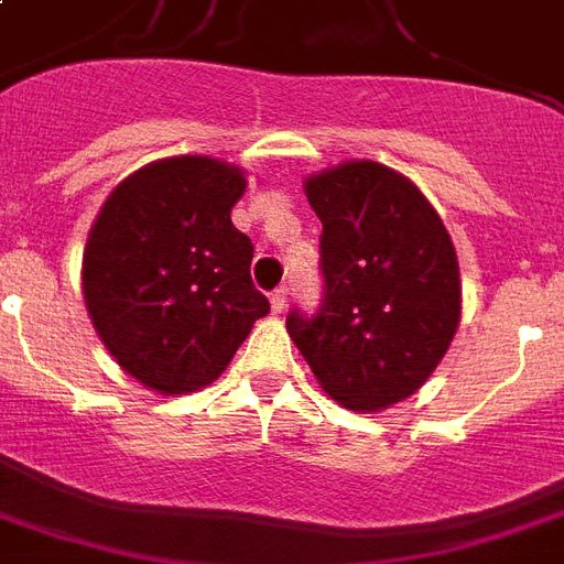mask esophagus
Masks as SVG:
<instances>
[{"instance_id": "esophagus-1", "label": "esophagus", "mask_w": 564, "mask_h": 564, "mask_svg": "<svg viewBox=\"0 0 564 564\" xmlns=\"http://www.w3.org/2000/svg\"><path fill=\"white\" fill-rule=\"evenodd\" d=\"M286 295H290V290H286V286H278V290L272 292V310H274V313H283V307H286Z\"/></svg>"}]
</instances>
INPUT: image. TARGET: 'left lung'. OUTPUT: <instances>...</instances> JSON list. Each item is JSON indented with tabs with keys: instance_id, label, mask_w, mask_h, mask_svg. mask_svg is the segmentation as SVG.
I'll list each match as a JSON object with an SVG mask.
<instances>
[{
	"instance_id": "1",
	"label": "left lung",
	"mask_w": 564,
	"mask_h": 564,
	"mask_svg": "<svg viewBox=\"0 0 564 564\" xmlns=\"http://www.w3.org/2000/svg\"><path fill=\"white\" fill-rule=\"evenodd\" d=\"M322 219L316 313L286 330L318 383L348 410H383L419 389L454 339L459 263L419 187L389 166L351 161L307 181Z\"/></svg>"
}]
</instances>
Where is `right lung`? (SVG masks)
I'll list each match as a JSON object with an SVG mask.
<instances>
[{"label":"right lung","instance_id":"add662e5","mask_svg":"<svg viewBox=\"0 0 564 564\" xmlns=\"http://www.w3.org/2000/svg\"><path fill=\"white\" fill-rule=\"evenodd\" d=\"M237 166L170 158L134 172L101 207L84 251V301L101 343L163 394L225 371L269 299L251 281L254 246L234 228Z\"/></svg>","mask_w":564,"mask_h":564}]
</instances>
